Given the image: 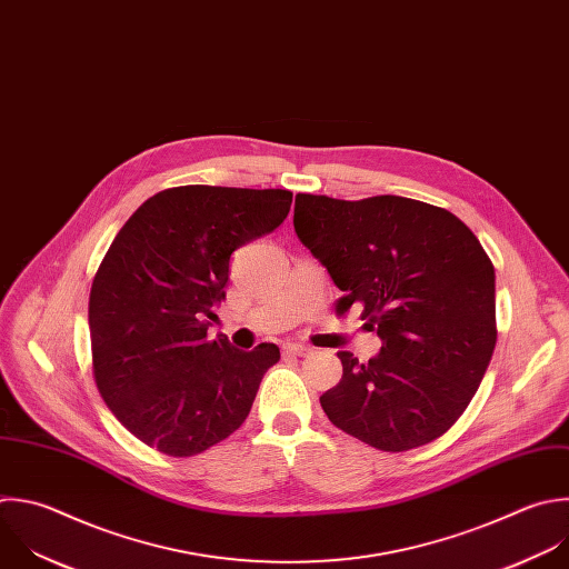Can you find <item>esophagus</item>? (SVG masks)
Segmentation results:
<instances>
[{"label":"esophagus","mask_w":569,"mask_h":569,"mask_svg":"<svg viewBox=\"0 0 569 569\" xmlns=\"http://www.w3.org/2000/svg\"><path fill=\"white\" fill-rule=\"evenodd\" d=\"M283 352H286V355H295V357H308V355L312 352V348H310V346H303V343H288V346L283 348Z\"/></svg>","instance_id":"obj_1"}]
</instances>
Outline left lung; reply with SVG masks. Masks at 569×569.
Returning a JSON list of instances; mask_svg holds the SVG:
<instances>
[{
  "label": "left lung",
  "mask_w": 569,
  "mask_h": 569,
  "mask_svg": "<svg viewBox=\"0 0 569 569\" xmlns=\"http://www.w3.org/2000/svg\"><path fill=\"white\" fill-rule=\"evenodd\" d=\"M295 232L355 303L382 350L319 402L343 433L409 451L445 436L469 407L496 348V274L476 234L451 212L405 199L297 194Z\"/></svg>",
  "instance_id": "left-lung-1"
}]
</instances>
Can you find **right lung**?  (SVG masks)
<instances>
[{
    "mask_svg": "<svg viewBox=\"0 0 569 569\" xmlns=\"http://www.w3.org/2000/svg\"><path fill=\"white\" fill-rule=\"evenodd\" d=\"M290 203L288 189L169 187L116 234L89 295L93 380L147 447L189 458L246 422L279 348L208 339L204 317L226 299L232 252L277 230Z\"/></svg>",
    "mask_w": 569,
    "mask_h": 569,
    "instance_id": "add662e5",
    "label": "right lung"
}]
</instances>
